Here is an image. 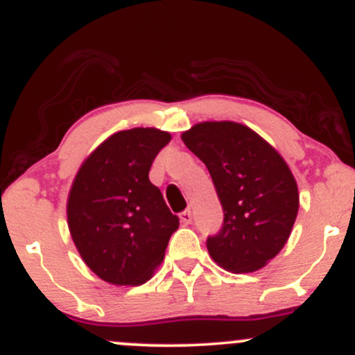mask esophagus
Instances as JSON below:
<instances>
[{
	"label": "esophagus",
	"mask_w": 355,
	"mask_h": 355,
	"mask_svg": "<svg viewBox=\"0 0 355 355\" xmlns=\"http://www.w3.org/2000/svg\"><path fill=\"white\" fill-rule=\"evenodd\" d=\"M180 222L183 223V225H189V223L191 222V211L190 210L182 211V214H180Z\"/></svg>",
	"instance_id": "34e87169"
}]
</instances>
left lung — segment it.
Listing matches in <instances>:
<instances>
[{"label":"left lung","mask_w":355,"mask_h":355,"mask_svg":"<svg viewBox=\"0 0 355 355\" xmlns=\"http://www.w3.org/2000/svg\"><path fill=\"white\" fill-rule=\"evenodd\" d=\"M182 140L209 168L223 207L222 229L207 240L211 259L234 274L267 266L299 211V189L282 155L235 121H202Z\"/></svg>","instance_id":"obj_1"}]
</instances>
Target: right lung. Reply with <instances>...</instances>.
I'll return each instance as SVG.
<instances>
[{
    "instance_id": "obj_1",
    "label": "right lung",
    "mask_w": 355,
    "mask_h": 355,
    "mask_svg": "<svg viewBox=\"0 0 355 355\" xmlns=\"http://www.w3.org/2000/svg\"><path fill=\"white\" fill-rule=\"evenodd\" d=\"M170 140L158 128L121 130L101 141L75 175L68 229L83 262L105 282L141 285L152 279L178 229V217L148 178Z\"/></svg>"
}]
</instances>
